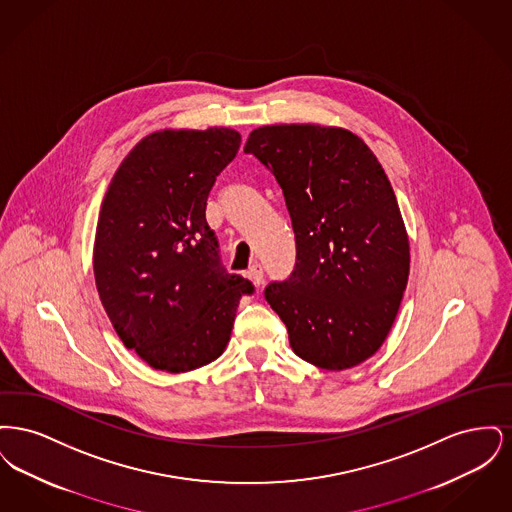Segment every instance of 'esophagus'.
Masks as SVG:
<instances>
[{
	"mask_svg": "<svg viewBox=\"0 0 512 512\" xmlns=\"http://www.w3.org/2000/svg\"><path fill=\"white\" fill-rule=\"evenodd\" d=\"M247 278L259 288L263 282H265V272H263V267L259 265V263H255V265H251L249 270H247Z\"/></svg>",
	"mask_w": 512,
	"mask_h": 512,
	"instance_id": "34e87169",
	"label": "esophagus"
}]
</instances>
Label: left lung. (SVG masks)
Instances as JSON below:
<instances>
[{"mask_svg":"<svg viewBox=\"0 0 512 512\" xmlns=\"http://www.w3.org/2000/svg\"><path fill=\"white\" fill-rule=\"evenodd\" d=\"M245 153L282 188L295 234V267L265 299L297 357L343 370L386 340L409 280V238L390 180L349 130L261 126Z\"/></svg>","mask_w":512,"mask_h":512,"instance_id":"left-lung-1","label":"left lung"}]
</instances>
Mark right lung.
I'll list each match as a JSON object with an SVG mask.
<instances>
[{
  "label": "right lung",
  "mask_w": 512,
  "mask_h": 512,
  "mask_svg": "<svg viewBox=\"0 0 512 512\" xmlns=\"http://www.w3.org/2000/svg\"><path fill=\"white\" fill-rule=\"evenodd\" d=\"M240 142L232 128L153 132L126 155L103 199L99 299L122 343L157 370L219 359L242 295L255 292L226 272L205 219L209 192Z\"/></svg>",
  "instance_id": "obj_1"
}]
</instances>
